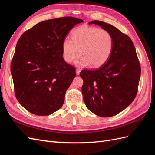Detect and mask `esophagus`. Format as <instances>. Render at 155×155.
<instances>
[{"label":"esophagus","instance_id":"34e87169","mask_svg":"<svg viewBox=\"0 0 155 155\" xmlns=\"http://www.w3.org/2000/svg\"><path fill=\"white\" fill-rule=\"evenodd\" d=\"M76 75H77V76H79V74H80V72H81V70L79 69V68H76Z\"/></svg>","mask_w":155,"mask_h":155}]
</instances>
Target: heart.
<instances>
[{
	"label": "heart",
	"instance_id": "b5f03b06",
	"mask_svg": "<svg viewBox=\"0 0 155 155\" xmlns=\"http://www.w3.org/2000/svg\"><path fill=\"white\" fill-rule=\"evenodd\" d=\"M71 39L63 42V59L71 63L80 52L81 57L75 64L81 67L91 64L93 68L103 66L109 59L114 48V39L110 33L95 26L78 28L72 32Z\"/></svg>",
	"mask_w": 155,
	"mask_h": 155
}]
</instances>
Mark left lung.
<instances>
[{
    "label": "left lung",
    "instance_id": "8db88e82",
    "mask_svg": "<svg viewBox=\"0 0 155 155\" xmlns=\"http://www.w3.org/2000/svg\"><path fill=\"white\" fill-rule=\"evenodd\" d=\"M94 24L110 32L114 48L108 61L96 70H83L80 77L84 103L87 109L101 117L120 113L137 96L141 68L133 41L116 27L100 21Z\"/></svg>",
    "mask_w": 155,
    "mask_h": 155
}]
</instances>
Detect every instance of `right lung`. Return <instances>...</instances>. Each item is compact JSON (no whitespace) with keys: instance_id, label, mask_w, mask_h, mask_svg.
Listing matches in <instances>:
<instances>
[{"instance_id":"add662e5","label":"right lung","mask_w":155,"mask_h":155,"mask_svg":"<svg viewBox=\"0 0 155 155\" xmlns=\"http://www.w3.org/2000/svg\"><path fill=\"white\" fill-rule=\"evenodd\" d=\"M83 22L72 17L42 21L18 39L11 74L16 98L31 113L48 116L63 105L76 75L63 59L62 44L72 28Z\"/></svg>"}]
</instances>
